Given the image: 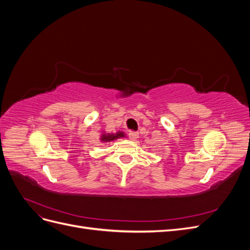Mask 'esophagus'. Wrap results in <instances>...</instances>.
Masks as SVG:
<instances>
[{
    "label": "esophagus",
    "mask_w": 250,
    "mask_h": 250,
    "mask_svg": "<svg viewBox=\"0 0 250 250\" xmlns=\"http://www.w3.org/2000/svg\"><path fill=\"white\" fill-rule=\"evenodd\" d=\"M128 135H129V139L132 140V141H135V140L139 138V133L138 132H134V131H130Z\"/></svg>",
    "instance_id": "esophagus-1"
}]
</instances>
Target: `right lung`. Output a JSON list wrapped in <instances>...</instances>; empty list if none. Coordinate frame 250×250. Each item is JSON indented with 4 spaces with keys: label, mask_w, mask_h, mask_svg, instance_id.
Instances as JSON below:
<instances>
[{
    "label": "right lung",
    "mask_w": 250,
    "mask_h": 250,
    "mask_svg": "<svg viewBox=\"0 0 250 250\" xmlns=\"http://www.w3.org/2000/svg\"><path fill=\"white\" fill-rule=\"evenodd\" d=\"M126 137L125 133L123 131H118L116 133H106V132H103L100 137V141L101 142H111V141H115L117 139H121V138H124Z\"/></svg>",
    "instance_id": "right-lung-1"
}]
</instances>
